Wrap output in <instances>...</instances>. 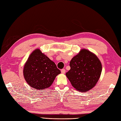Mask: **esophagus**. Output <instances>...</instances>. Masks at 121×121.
Wrapping results in <instances>:
<instances>
[{
	"label": "esophagus",
	"instance_id": "esophagus-1",
	"mask_svg": "<svg viewBox=\"0 0 121 121\" xmlns=\"http://www.w3.org/2000/svg\"><path fill=\"white\" fill-rule=\"evenodd\" d=\"M65 72H66V70L65 69H63L61 70V73H63V74H64V73H65Z\"/></svg>",
	"mask_w": 121,
	"mask_h": 121
}]
</instances>
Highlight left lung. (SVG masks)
<instances>
[{"mask_svg":"<svg viewBox=\"0 0 121 121\" xmlns=\"http://www.w3.org/2000/svg\"><path fill=\"white\" fill-rule=\"evenodd\" d=\"M69 65L70 69L66 76L76 90L87 92L97 84L102 72V64L94 53L81 49L71 59Z\"/></svg>","mask_w":121,"mask_h":121,"instance_id":"left-lung-1","label":"left lung"}]
</instances>
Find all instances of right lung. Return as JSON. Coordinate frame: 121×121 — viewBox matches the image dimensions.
<instances>
[{
	"mask_svg": "<svg viewBox=\"0 0 121 121\" xmlns=\"http://www.w3.org/2000/svg\"><path fill=\"white\" fill-rule=\"evenodd\" d=\"M23 73L30 87L44 90L50 87L60 71L54 61L37 48L30 55L24 64Z\"/></svg>",
	"mask_w": 121,
	"mask_h": 121,
	"instance_id": "add662e5",
	"label": "right lung"
}]
</instances>
